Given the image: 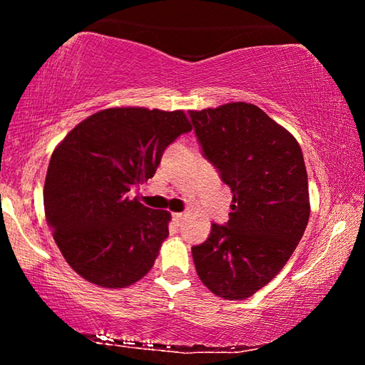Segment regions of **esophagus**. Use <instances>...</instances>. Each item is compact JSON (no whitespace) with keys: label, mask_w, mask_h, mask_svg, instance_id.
Returning <instances> with one entry per match:
<instances>
[{"label":"esophagus","mask_w":365,"mask_h":365,"mask_svg":"<svg viewBox=\"0 0 365 365\" xmlns=\"http://www.w3.org/2000/svg\"><path fill=\"white\" fill-rule=\"evenodd\" d=\"M172 217H174V222L177 225H182V222H183V219H185V214H182V212H175L174 215H172Z\"/></svg>","instance_id":"obj_1"}]
</instances>
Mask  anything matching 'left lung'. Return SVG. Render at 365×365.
Wrapping results in <instances>:
<instances>
[{
	"mask_svg": "<svg viewBox=\"0 0 365 365\" xmlns=\"http://www.w3.org/2000/svg\"><path fill=\"white\" fill-rule=\"evenodd\" d=\"M202 154L233 193L225 225L193 246L201 282L224 299L255 294L285 267L306 230L307 172L299 143L250 103L188 110Z\"/></svg>",
	"mask_w": 365,
	"mask_h": 365,
	"instance_id": "left-lung-1",
	"label": "left lung"
}]
</instances>
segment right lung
<instances>
[{"instance_id": "add662e5", "label": "right lung", "mask_w": 365, "mask_h": 365, "mask_svg": "<svg viewBox=\"0 0 365 365\" xmlns=\"http://www.w3.org/2000/svg\"><path fill=\"white\" fill-rule=\"evenodd\" d=\"M191 130L183 110L109 108L86 117L53 151L43 202L67 264L103 288H125L151 270L170 212L128 191L156 174L172 141Z\"/></svg>"}]
</instances>
